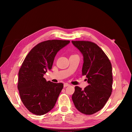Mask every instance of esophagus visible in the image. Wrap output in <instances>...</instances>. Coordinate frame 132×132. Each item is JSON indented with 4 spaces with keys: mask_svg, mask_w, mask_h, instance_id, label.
Wrapping results in <instances>:
<instances>
[{
    "mask_svg": "<svg viewBox=\"0 0 132 132\" xmlns=\"http://www.w3.org/2000/svg\"><path fill=\"white\" fill-rule=\"evenodd\" d=\"M69 86H70V85H69L68 84H67V83H65V84H64V87H68Z\"/></svg>",
    "mask_w": 132,
    "mask_h": 132,
    "instance_id": "esophagus-1",
    "label": "esophagus"
}]
</instances>
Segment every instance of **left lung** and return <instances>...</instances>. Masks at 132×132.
<instances>
[{"label":"left lung","mask_w":132,"mask_h":132,"mask_svg":"<svg viewBox=\"0 0 132 132\" xmlns=\"http://www.w3.org/2000/svg\"><path fill=\"white\" fill-rule=\"evenodd\" d=\"M84 57L82 73L89 85L84 90L75 87L72 98L75 108L82 113L93 114L101 110L112 91V65L107 55L94 43L72 41Z\"/></svg>","instance_id":"1"}]
</instances>
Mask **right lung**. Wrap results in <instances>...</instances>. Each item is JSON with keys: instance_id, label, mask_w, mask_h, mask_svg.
Masks as SVG:
<instances>
[{"instance_id": "right-lung-1", "label": "right lung", "mask_w": 132, "mask_h": 132, "mask_svg": "<svg viewBox=\"0 0 132 132\" xmlns=\"http://www.w3.org/2000/svg\"><path fill=\"white\" fill-rule=\"evenodd\" d=\"M70 43L57 39L42 42L25 58L19 72L18 88L24 105L33 114L43 115L54 106L63 84L46 81L43 76L51 70L57 52Z\"/></svg>"}]
</instances>
